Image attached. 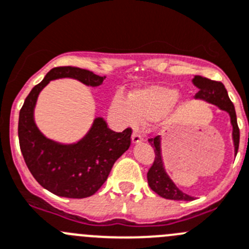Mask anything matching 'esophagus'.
Wrapping results in <instances>:
<instances>
[{"mask_svg": "<svg viewBox=\"0 0 249 249\" xmlns=\"http://www.w3.org/2000/svg\"><path fill=\"white\" fill-rule=\"evenodd\" d=\"M143 142V137L138 133H133L132 134V143L133 144H139Z\"/></svg>", "mask_w": 249, "mask_h": 249, "instance_id": "34e87169", "label": "esophagus"}]
</instances>
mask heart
Segmentation results:
<instances>
[{
	"instance_id": "heart-1",
	"label": "heart",
	"mask_w": 249,
	"mask_h": 249,
	"mask_svg": "<svg viewBox=\"0 0 249 249\" xmlns=\"http://www.w3.org/2000/svg\"><path fill=\"white\" fill-rule=\"evenodd\" d=\"M179 91L167 85H151L132 93L131 99L122 94L113 98L111 110L122 123L134 126L138 122H155L164 118L178 100Z\"/></svg>"
}]
</instances>
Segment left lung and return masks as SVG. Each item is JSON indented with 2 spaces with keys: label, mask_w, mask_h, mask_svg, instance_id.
Wrapping results in <instances>:
<instances>
[{
  "label": "left lung",
  "mask_w": 249,
  "mask_h": 249,
  "mask_svg": "<svg viewBox=\"0 0 249 249\" xmlns=\"http://www.w3.org/2000/svg\"><path fill=\"white\" fill-rule=\"evenodd\" d=\"M193 84L198 88V93L196 94V99L204 100L207 103L213 104L217 106L220 110L226 111L230 116V122L232 126V141L235 146V155L237 154L238 144H240V129L237 126V117H236L235 106L231 103L229 98L227 90L225 89L224 84L221 82H215V80L208 79L202 75H194L192 79ZM149 143L154 148L155 151V160H154L153 166L149 169L148 183L150 188L155 193H158L160 197L166 198L172 200H192L193 197L188 194L183 193L178 187L174 183L170 176L165 170L164 161H162L161 155V138L160 136L155 138L149 139Z\"/></svg>",
  "instance_id": "obj_1"
}]
</instances>
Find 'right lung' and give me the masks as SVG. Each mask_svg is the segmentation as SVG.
I'll return each mask as SVG.
<instances>
[{
	"label": "right lung",
	"instance_id": "obj_1",
	"mask_svg": "<svg viewBox=\"0 0 249 249\" xmlns=\"http://www.w3.org/2000/svg\"><path fill=\"white\" fill-rule=\"evenodd\" d=\"M61 78H72L95 88L106 77L71 66L52 68L33 88L20 108V150L29 171L45 189L58 197L87 198L99 191L116 160L128 150L132 129L117 133L108 128L103 117H96L88 133L75 143H58L45 137L34 118L37 96L51 80Z\"/></svg>",
	"mask_w": 249,
	"mask_h": 249
}]
</instances>
